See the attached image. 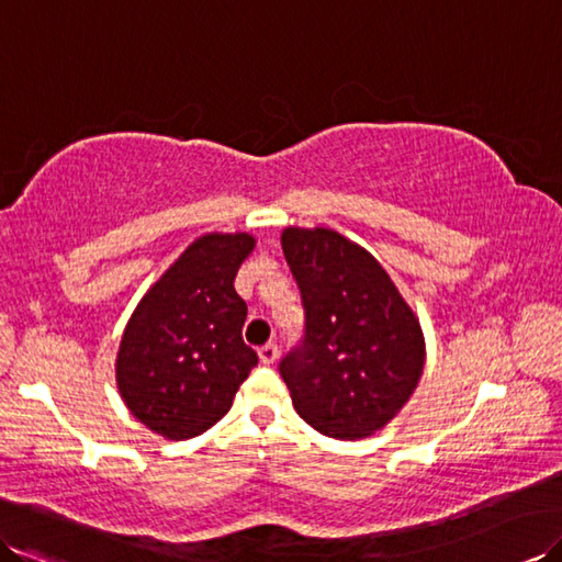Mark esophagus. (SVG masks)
Returning <instances> with one entry per match:
<instances>
[{
    "instance_id": "esophagus-1",
    "label": "esophagus",
    "mask_w": 562,
    "mask_h": 562,
    "mask_svg": "<svg viewBox=\"0 0 562 562\" xmlns=\"http://www.w3.org/2000/svg\"><path fill=\"white\" fill-rule=\"evenodd\" d=\"M259 360H262V364H273L279 360V346L277 344H267L259 348Z\"/></svg>"
}]
</instances>
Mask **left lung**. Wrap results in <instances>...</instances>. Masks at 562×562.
Returning a JSON list of instances; mask_svg holds the SVG:
<instances>
[{
  "mask_svg": "<svg viewBox=\"0 0 562 562\" xmlns=\"http://www.w3.org/2000/svg\"><path fill=\"white\" fill-rule=\"evenodd\" d=\"M281 248L305 307V338L279 364L295 413L358 441L401 413L424 369L419 319L389 273L331 228H285Z\"/></svg>",
  "mask_w": 562,
  "mask_h": 562,
  "instance_id": "1",
  "label": "left lung"
}]
</instances>
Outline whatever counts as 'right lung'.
<instances>
[{"instance_id": "right-lung-1", "label": "right lung", "mask_w": 562, "mask_h": 562, "mask_svg": "<svg viewBox=\"0 0 562 562\" xmlns=\"http://www.w3.org/2000/svg\"><path fill=\"white\" fill-rule=\"evenodd\" d=\"M252 248L250 234L198 238L131 314L116 355L119 393L164 439H193L214 427L257 364L243 340L248 305L234 289Z\"/></svg>"}]
</instances>
